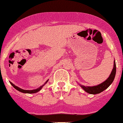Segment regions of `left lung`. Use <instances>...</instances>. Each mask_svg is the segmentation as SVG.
I'll list each match as a JSON object with an SVG mask.
<instances>
[{
	"mask_svg": "<svg viewBox=\"0 0 123 123\" xmlns=\"http://www.w3.org/2000/svg\"><path fill=\"white\" fill-rule=\"evenodd\" d=\"M116 62H114V67L113 69L112 70L111 73L110 75L108 77V78L107 80H105L104 82L100 84L99 85H97V86H85L84 85H81V87L86 92L89 93V94H99V93L101 92L104 90H106L108 86L111 84L112 82H113L114 79L115 78V75H116Z\"/></svg>",
	"mask_w": 123,
	"mask_h": 123,
	"instance_id": "obj_1",
	"label": "left lung"
}]
</instances>
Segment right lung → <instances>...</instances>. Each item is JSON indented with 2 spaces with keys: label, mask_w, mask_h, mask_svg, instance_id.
<instances>
[{
  "label": "right lung",
  "mask_w": 123,
  "mask_h": 123,
  "mask_svg": "<svg viewBox=\"0 0 123 123\" xmlns=\"http://www.w3.org/2000/svg\"><path fill=\"white\" fill-rule=\"evenodd\" d=\"M47 81H46V82H45V83H46V82H47ZM10 84L12 85V86H13V87L15 88V89H16V90H17L18 91H20V92H23V93H28V94H32V93H36V92H38V91H39L40 90H41V88H42V86H43V85H42V86H40L39 88H38V89H36V90H23V89L20 88H19V87H18V86H16V85H15L13 84L11 82H10Z\"/></svg>",
  "instance_id": "1"
}]
</instances>
